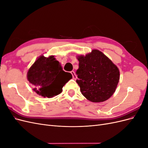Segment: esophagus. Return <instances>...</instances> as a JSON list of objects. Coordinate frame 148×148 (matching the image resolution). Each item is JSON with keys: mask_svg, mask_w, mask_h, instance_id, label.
<instances>
[{"mask_svg": "<svg viewBox=\"0 0 148 148\" xmlns=\"http://www.w3.org/2000/svg\"><path fill=\"white\" fill-rule=\"evenodd\" d=\"M70 73H71V75H72L73 78L74 79L77 78V76H76L75 73V71H70Z\"/></svg>", "mask_w": 148, "mask_h": 148, "instance_id": "34e87169", "label": "esophagus"}]
</instances>
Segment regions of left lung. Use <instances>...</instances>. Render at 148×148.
Returning a JSON list of instances; mask_svg holds the SVG:
<instances>
[{
  "instance_id": "left-lung-1",
  "label": "left lung",
  "mask_w": 148,
  "mask_h": 148,
  "mask_svg": "<svg viewBox=\"0 0 148 148\" xmlns=\"http://www.w3.org/2000/svg\"><path fill=\"white\" fill-rule=\"evenodd\" d=\"M79 68L76 71L80 91L93 102H104L115 91L120 78L117 66L98 50L86 56H79Z\"/></svg>"
}]
</instances>
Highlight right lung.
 Segmentation results:
<instances>
[{
    "instance_id": "right-lung-1",
    "label": "right lung",
    "mask_w": 148,
    "mask_h": 148,
    "mask_svg": "<svg viewBox=\"0 0 148 148\" xmlns=\"http://www.w3.org/2000/svg\"><path fill=\"white\" fill-rule=\"evenodd\" d=\"M27 77L33 91L44 97L51 98L62 91V88L72 78L65 72L53 56L39 57L29 69Z\"/></svg>"
}]
</instances>
